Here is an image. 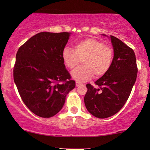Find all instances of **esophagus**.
Segmentation results:
<instances>
[{"mask_svg":"<svg viewBox=\"0 0 150 150\" xmlns=\"http://www.w3.org/2000/svg\"><path fill=\"white\" fill-rule=\"evenodd\" d=\"M81 85H82L81 83H78V82H76V87H79V86H81Z\"/></svg>","mask_w":150,"mask_h":150,"instance_id":"34e87169","label":"esophagus"}]
</instances>
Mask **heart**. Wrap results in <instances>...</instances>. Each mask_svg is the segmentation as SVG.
I'll return each mask as SVG.
<instances>
[{
    "mask_svg": "<svg viewBox=\"0 0 150 150\" xmlns=\"http://www.w3.org/2000/svg\"><path fill=\"white\" fill-rule=\"evenodd\" d=\"M62 59L65 67L70 69L81 61L82 66L74 69L71 76L82 83L90 81L93 76L101 78L108 72L113 61V51L100 41L89 38L77 42L73 50L65 48Z\"/></svg>",
    "mask_w": 150,
    "mask_h": 150,
    "instance_id": "heart-1",
    "label": "heart"
}]
</instances>
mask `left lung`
<instances>
[{"label": "left lung", "instance_id": "obj_1", "mask_svg": "<svg viewBox=\"0 0 150 150\" xmlns=\"http://www.w3.org/2000/svg\"><path fill=\"white\" fill-rule=\"evenodd\" d=\"M110 38L114 52L111 67L105 75L96 81L100 88L96 89L91 84L86 85L87 91L84 98L88 111L100 119L114 115L124 106L138 71L134 50L115 37L110 35Z\"/></svg>", "mask_w": 150, "mask_h": 150}]
</instances>
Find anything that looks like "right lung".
I'll list each match as a JSON object with an SVG mask.
<instances>
[{"label": "right lung", "mask_w": 150, "mask_h": 150, "mask_svg": "<svg viewBox=\"0 0 150 150\" xmlns=\"http://www.w3.org/2000/svg\"><path fill=\"white\" fill-rule=\"evenodd\" d=\"M70 34L39 33L18 49L13 80L22 101L36 115L48 118L58 113L75 87L62 59Z\"/></svg>", "instance_id": "add662e5"}]
</instances>
